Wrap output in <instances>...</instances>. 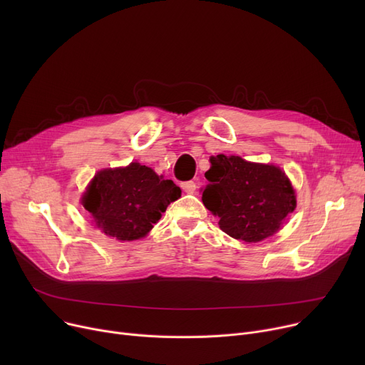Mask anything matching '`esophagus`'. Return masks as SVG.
<instances>
[{"label":"esophagus","instance_id":"obj_1","mask_svg":"<svg viewBox=\"0 0 365 365\" xmlns=\"http://www.w3.org/2000/svg\"><path fill=\"white\" fill-rule=\"evenodd\" d=\"M182 189L185 190L186 194H194L195 189H197V185L194 182H183L182 183Z\"/></svg>","mask_w":365,"mask_h":365}]
</instances>
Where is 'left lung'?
I'll return each mask as SVG.
<instances>
[{
    "label": "left lung",
    "mask_w": 365,
    "mask_h": 365,
    "mask_svg": "<svg viewBox=\"0 0 365 365\" xmlns=\"http://www.w3.org/2000/svg\"><path fill=\"white\" fill-rule=\"evenodd\" d=\"M210 163L202 202L229 237L259 242L272 237L287 215L294 212V189L279 167L223 153Z\"/></svg>",
    "instance_id": "1"
}]
</instances>
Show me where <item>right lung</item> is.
Here are the masks:
<instances>
[{"mask_svg": "<svg viewBox=\"0 0 365 365\" xmlns=\"http://www.w3.org/2000/svg\"><path fill=\"white\" fill-rule=\"evenodd\" d=\"M182 190L150 167L131 163L94 175L81 198L93 222L108 237L134 241L148 235Z\"/></svg>", "mask_w": 365, "mask_h": 365, "instance_id": "right-lung-1", "label": "right lung"}]
</instances>
